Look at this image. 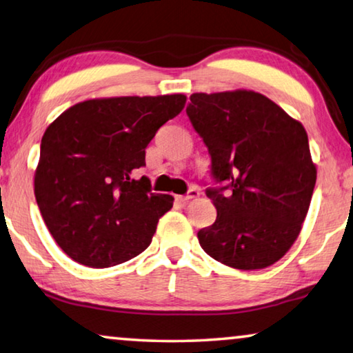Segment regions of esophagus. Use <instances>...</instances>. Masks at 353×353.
<instances>
[{
    "label": "esophagus",
    "instance_id": "34e87169",
    "mask_svg": "<svg viewBox=\"0 0 353 353\" xmlns=\"http://www.w3.org/2000/svg\"><path fill=\"white\" fill-rule=\"evenodd\" d=\"M199 196V190L198 188H190L187 194H183V196H176V199L179 203H188L190 199L193 198H198Z\"/></svg>",
    "mask_w": 353,
    "mask_h": 353
}]
</instances>
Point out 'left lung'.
I'll return each mask as SVG.
<instances>
[{"label": "left lung", "mask_w": 353, "mask_h": 353, "mask_svg": "<svg viewBox=\"0 0 353 353\" xmlns=\"http://www.w3.org/2000/svg\"><path fill=\"white\" fill-rule=\"evenodd\" d=\"M187 116L209 149L205 194L216 209L199 245L221 264L257 270L288 253L301 231L316 185L305 127L254 91L190 96Z\"/></svg>", "instance_id": "left-lung-1"}]
</instances>
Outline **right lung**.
Returning a JSON list of instances; mask_svg holds the SVG:
<instances>
[{
    "label": "right lung",
    "mask_w": 353,
    "mask_h": 353,
    "mask_svg": "<svg viewBox=\"0 0 353 353\" xmlns=\"http://www.w3.org/2000/svg\"><path fill=\"white\" fill-rule=\"evenodd\" d=\"M183 94L80 102L43 133L34 194L50 234L78 264L105 268L146 250L171 194L133 177L159 128L185 106Z\"/></svg>",
    "instance_id": "obj_1"
}]
</instances>
